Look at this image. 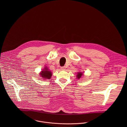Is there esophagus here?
Wrapping results in <instances>:
<instances>
[{
  "mask_svg": "<svg viewBox=\"0 0 127 127\" xmlns=\"http://www.w3.org/2000/svg\"><path fill=\"white\" fill-rule=\"evenodd\" d=\"M66 69V67L65 66H62L61 67V69L62 70H65Z\"/></svg>",
  "mask_w": 127,
  "mask_h": 127,
  "instance_id": "1",
  "label": "esophagus"
}]
</instances>
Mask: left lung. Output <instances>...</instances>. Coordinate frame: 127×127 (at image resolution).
I'll use <instances>...</instances> for the list:
<instances>
[{
    "instance_id": "left-lung-1",
    "label": "left lung",
    "mask_w": 127,
    "mask_h": 127,
    "mask_svg": "<svg viewBox=\"0 0 127 127\" xmlns=\"http://www.w3.org/2000/svg\"><path fill=\"white\" fill-rule=\"evenodd\" d=\"M77 74V78H78V79H80L82 77V76H83V73L81 72H79Z\"/></svg>"
}]
</instances>
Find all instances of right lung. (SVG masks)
<instances>
[{
	"label": "right lung",
	"instance_id": "1",
	"mask_svg": "<svg viewBox=\"0 0 127 127\" xmlns=\"http://www.w3.org/2000/svg\"><path fill=\"white\" fill-rule=\"evenodd\" d=\"M40 76L43 78V79H50L51 78L52 74L51 71H50L47 67H45V68L39 73Z\"/></svg>",
	"mask_w": 127,
	"mask_h": 127
}]
</instances>
